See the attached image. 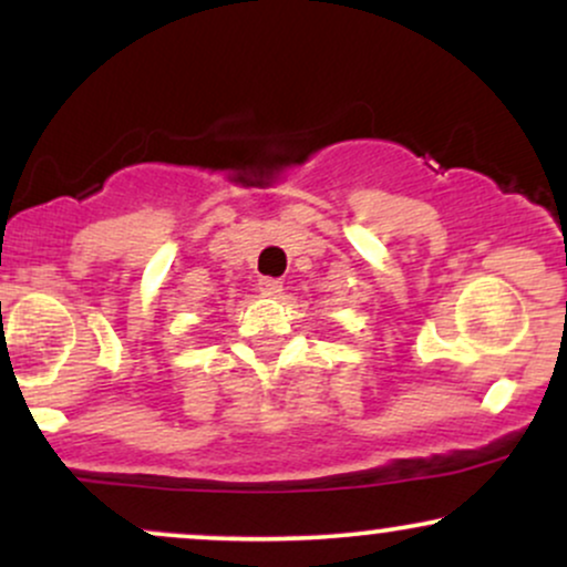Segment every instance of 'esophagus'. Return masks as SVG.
Returning <instances> with one entry per match:
<instances>
[{"label": "esophagus", "mask_w": 567, "mask_h": 567, "mask_svg": "<svg viewBox=\"0 0 567 567\" xmlns=\"http://www.w3.org/2000/svg\"><path fill=\"white\" fill-rule=\"evenodd\" d=\"M258 290H261L264 296L275 298V296H279V292H282V282H279V279H275V277H261V279H258Z\"/></svg>", "instance_id": "esophagus-1"}]
</instances>
